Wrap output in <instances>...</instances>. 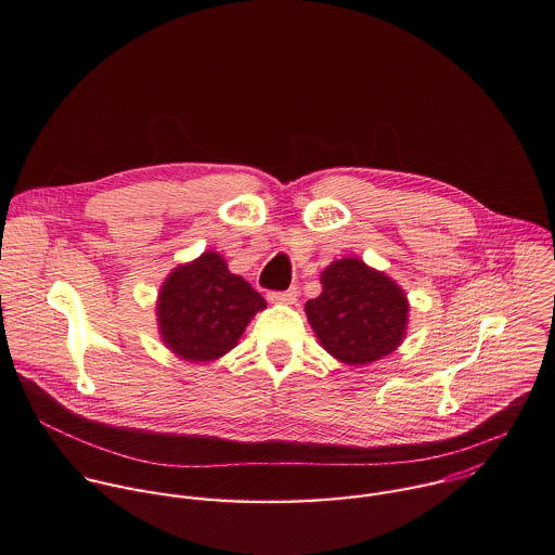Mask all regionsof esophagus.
Returning <instances> with one entry per match:
<instances>
[{"instance_id":"esophagus-1","label":"esophagus","mask_w":555,"mask_h":555,"mask_svg":"<svg viewBox=\"0 0 555 555\" xmlns=\"http://www.w3.org/2000/svg\"><path fill=\"white\" fill-rule=\"evenodd\" d=\"M296 298H298V289L296 287H289L285 292H270L268 294L270 302H281V305H294Z\"/></svg>"}]
</instances>
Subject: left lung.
Wrapping results in <instances>:
<instances>
[{
    "label": "left lung",
    "mask_w": 555,
    "mask_h": 555,
    "mask_svg": "<svg viewBox=\"0 0 555 555\" xmlns=\"http://www.w3.org/2000/svg\"><path fill=\"white\" fill-rule=\"evenodd\" d=\"M321 285L323 292L305 302V315L332 358L364 366L398 351L411 311L398 281L358 257H343L321 272Z\"/></svg>",
    "instance_id": "1"
}]
</instances>
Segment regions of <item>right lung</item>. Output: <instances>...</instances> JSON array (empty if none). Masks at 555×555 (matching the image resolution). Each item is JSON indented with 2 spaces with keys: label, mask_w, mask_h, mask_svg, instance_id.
Listing matches in <instances>:
<instances>
[{
  "label": "right lung",
  "mask_w": 555,
  "mask_h": 555,
  "mask_svg": "<svg viewBox=\"0 0 555 555\" xmlns=\"http://www.w3.org/2000/svg\"><path fill=\"white\" fill-rule=\"evenodd\" d=\"M266 298L228 270L225 259L206 250L169 272L155 300L157 334L178 358L199 364L212 362L240 345Z\"/></svg>",
  "instance_id": "add662e5"
}]
</instances>
